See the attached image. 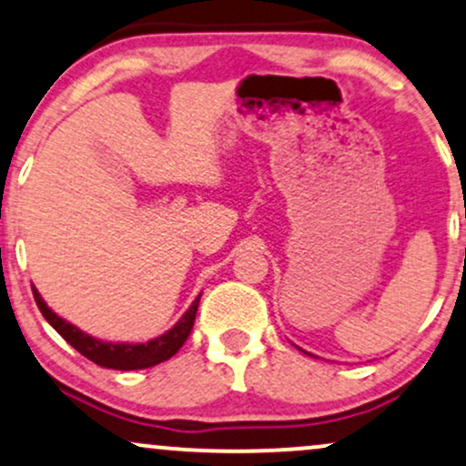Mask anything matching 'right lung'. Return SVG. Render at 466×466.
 Segmentation results:
<instances>
[{
    "label": "right lung",
    "mask_w": 466,
    "mask_h": 466,
    "mask_svg": "<svg viewBox=\"0 0 466 466\" xmlns=\"http://www.w3.org/2000/svg\"><path fill=\"white\" fill-rule=\"evenodd\" d=\"M35 293L38 310L43 312V317L47 319V323L58 332L63 339L69 343L73 350H77L84 358L99 364V367L106 369H116V371H134V369H149L156 367V364L169 360L171 356L177 354V350L187 343L190 329H193L195 315H198L199 297L190 304V308L184 312L182 319L173 325L169 332H165L158 339L147 340V343H104V340L93 339V336L84 334L82 329H77L76 325L66 323L65 319H60L56 312L47 308L43 301V297L38 295V290H32Z\"/></svg>",
    "instance_id": "1"
}]
</instances>
